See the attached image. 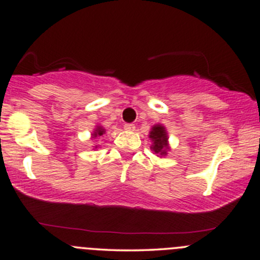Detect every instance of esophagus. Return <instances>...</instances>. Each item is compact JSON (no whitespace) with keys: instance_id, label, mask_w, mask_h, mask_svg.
I'll return each mask as SVG.
<instances>
[{"instance_id":"esophagus-1","label":"esophagus","mask_w":260,"mask_h":260,"mask_svg":"<svg viewBox=\"0 0 260 260\" xmlns=\"http://www.w3.org/2000/svg\"><path fill=\"white\" fill-rule=\"evenodd\" d=\"M123 128L126 131H134V128H136V126H134L133 123H124Z\"/></svg>"}]
</instances>
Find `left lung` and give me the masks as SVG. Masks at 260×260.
Wrapping results in <instances>:
<instances>
[{"mask_svg":"<svg viewBox=\"0 0 260 260\" xmlns=\"http://www.w3.org/2000/svg\"><path fill=\"white\" fill-rule=\"evenodd\" d=\"M150 139L153 140V147L151 149L156 154L166 155V149H168V134H166L165 128L160 124L153 127L150 132Z\"/></svg>","mask_w":260,"mask_h":260,"instance_id":"left-lung-1","label":"left lung"}]
</instances>
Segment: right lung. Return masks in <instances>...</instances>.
Returning a JSON list of instances; mask_svg holds the SVG:
<instances>
[{
	"mask_svg": "<svg viewBox=\"0 0 260 260\" xmlns=\"http://www.w3.org/2000/svg\"><path fill=\"white\" fill-rule=\"evenodd\" d=\"M104 133H105V129H103V128H101V127H98L96 129H95V132H94V137H95V138H96V137L103 136Z\"/></svg>",
	"mask_w": 260,
	"mask_h": 260,
	"instance_id": "obj_1",
	"label": "right lung"
}]
</instances>
